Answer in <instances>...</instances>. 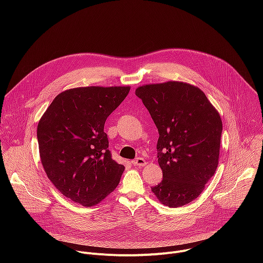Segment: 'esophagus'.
I'll use <instances>...</instances> for the list:
<instances>
[{
	"label": "esophagus",
	"mask_w": 263,
	"mask_h": 263,
	"mask_svg": "<svg viewBox=\"0 0 263 263\" xmlns=\"http://www.w3.org/2000/svg\"><path fill=\"white\" fill-rule=\"evenodd\" d=\"M132 163L135 166H144L146 164V161L143 158H141V157H137L135 160L132 161Z\"/></svg>",
	"instance_id": "esophagus-1"
}]
</instances>
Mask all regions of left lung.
<instances>
[{
  "label": "left lung",
  "mask_w": 263,
  "mask_h": 263,
  "mask_svg": "<svg viewBox=\"0 0 263 263\" xmlns=\"http://www.w3.org/2000/svg\"><path fill=\"white\" fill-rule=\"evenodd\" d=\"M159 133L162 181L152 187L158 201L177 208L196 200L218 165L222 123L197 86L180 81L145 84L135 90Z\"/></svg>",
  "instance_id": "1"
}]
</instances>
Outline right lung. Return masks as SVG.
I'll return each mask as SVG.
<instances>
[{
    "instance_id": "add662e5",
    "label": "right lung",
    "mask_w": 263,
    "mask_h": 263,
    "mask_svg": "<svg viewBox=\"0 0 263 263\" xmlns=\"http://www.w3.org/2000/svg\"><path fill=\"white\" fill-rule=\"evenodd\" d=\"M130 86H87L60 92L37 125L40 156L56 189L85 207L99 204L120 183L125 166L111 158L107 118Z\"/></svg>"
}]
</instances>
